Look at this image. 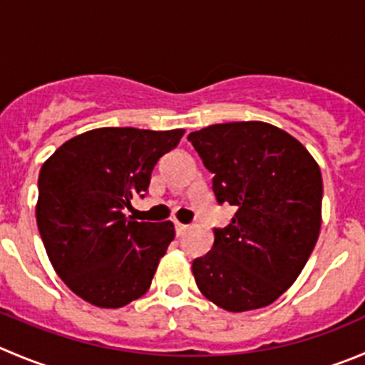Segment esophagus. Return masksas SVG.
<instances>
[{
  "label": "esophagus",
  "mask_w": 365,
  "mask_h": 365,
  "mask_svg": "<svg viewBox=\"0 0 365 365\" xmlns=\"http://www.w3.org/2000/svg\"><path fill=\"white\" fill-rule=\"evenodd\" d=\"M175 228H176V235L182 237V235H185V232L189 230V226L182 225V222H175Z\"/></svg>",
  "instance_id": "1"
}]
</instances>
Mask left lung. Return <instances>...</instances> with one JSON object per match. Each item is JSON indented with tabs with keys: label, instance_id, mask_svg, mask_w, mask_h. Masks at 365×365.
Wrapping results in <instances>:
<instances>
[{
	"label": "left lung",
	"instance_id": "8db88e82",
	"mask_svg": "<svg viewBox=\"0 0 365 365\" xmlns=\"http://www.w3.org/2000/svg\"><path fill=\"white\" fill-rule=\"evenodd\" d=\"M187 139L214 173L217 203L235 208L228 226L214 228L212 250L192 262L197 289L228 312L271 305L319 237V165L298 139L262 121L212 125Z\"/></svg>",
	"mask_w": 365,
	"mask_h": 365
}]
</instances>
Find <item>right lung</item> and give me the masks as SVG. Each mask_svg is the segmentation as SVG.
<instances>
[{
	"mask_svg": "<svg viewBox=\"0 0 365 365\" xmlns=\"http://www.w3.org/2000/svg\"><path fill=\"white\" fill-rule=\"evenodd\" d=\"M185 130L96 128L63 143L38 173V233L55 272L76 296L121 309L150 289L175 225L126 217L162 155Z\"/></svg>",
	"mask_w": 365,
	"mask_h": 365,
	"instance_id": "1",
	"label": "right lung"
}]
</instances>
